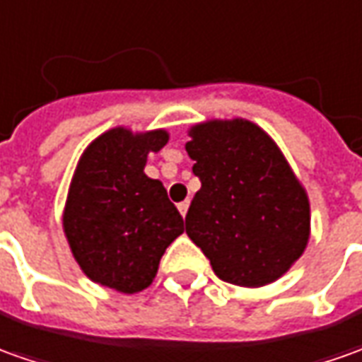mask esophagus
I'll return each mask as SVG.
<instances>
[{
  "instance_id": "1",
  "label": "esophagus",
  "mask_w": 362,
  "mask_h": 362,
  "mask_svg": "<svg viewBox=\"0 0 362 362\" xmlns=\"http://www.w3.org/2000/svg\"><path fill=\"white\" fill-rule=\"evenodd\" d=\"M188 208H190V202H188V200H184V202H180V204H178V210H180V214L184 216V218H186V212H188Z\"/></svg>"
}]
</instances>
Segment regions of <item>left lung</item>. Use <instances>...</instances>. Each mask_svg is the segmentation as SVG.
Masks as SVG:
<instances>
[{
	"instance_id": "1",
	"label": "left lung",
	"mask_w": 362,
	"mask_h": 362,
	"mask_svg": "<svg viewBox=\"0 0 362 362\" xmlns=\"http://www.w3.org/2000/svg\"><path fill=\"white\" fill-rule=\"evenodd\" d=\"M186 152L200 178L186 233L220 279L262 287L279 279L309 242V198L272 136L250 120L190 129Z\"/></svg>"
}]
</instances>
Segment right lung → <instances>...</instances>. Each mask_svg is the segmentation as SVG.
I'll return each instance as SVG.
<instances>
[{"label":"right lung","mask_w":362,"mask_h":362,"mask_svg":"<svg viewBox=\"0 0 362 362\" xmlns=\"http://www.w3.org/2000/svg\"><path fill=\"white\" fill-rule=\"evenodd\" d=\"M166 130L110 129L87 146L73 174L63 230L78 267L95 284L139 293L156 277L160 257L184 220L160 180L144 174L148 152Z\"/></svg>","instance_id":"right-lung-1"}]
</instances>
